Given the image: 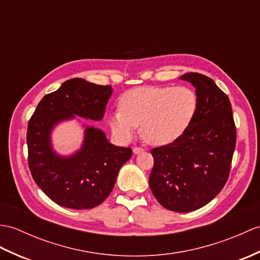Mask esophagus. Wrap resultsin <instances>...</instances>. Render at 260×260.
I'll return each mask as SVG.
<instances>
[{
    "label": "esophagus",
    "instance_id": "1",
    "mask_svg": "<svg viewBox=\"0 0 260 260\" xmlns=\"http://www.w3.org/2000/svg\"><path fill=\"white\" fill-rule=\"evenodd\" d=\"M143 152H144V148H142V147H134V148H133V153H134L135 155H138V154H141Z\"/></svg>",
    "mask_w": 260,
    "mask_h": 260
}]
</instances>
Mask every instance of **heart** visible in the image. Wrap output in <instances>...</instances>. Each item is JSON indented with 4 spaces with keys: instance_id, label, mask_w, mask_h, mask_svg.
<instances>
[{
    "instance_id": "b5f03b06",
    "label": "heart",
    "mask_w": 260,
    "mask_h": 260,
    "mask_svg": "<svg viewBox=\"0 0 260 260\" xmlns=\"http://www.w3.org/2000/svg\"><path fill=\"white\" fill-rule=\"evenodd\" d=\"M119 107L108 115V124L118 140L131 142L141 125L145 142L167 145L190 126L198 110V98L187 86L138 87L122 95Z\"/></svg>"
}]
</instances>
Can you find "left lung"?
Returning <instances> with one entry per match:
<instances>
[{
  "label": "left lung",
  "mask_w": 260,
  "mask_h": 260,
  "mask_svg": "<svg viewBox=\"0 0 260 260\" xmlns=\"http://www.w3.org/2000/svg\"><path fill=\"white\" fill-rule=\"evenodd\" d=\"M195 87L198 110L184 134L152 150L149 187L158 203L177 213L202 208L225 186L236 146L232 104L210 77H179Z\"/></svg>",
  "instance_id": "8db88e82"
}]
</instances>
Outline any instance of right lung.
Returning <instances> with one entry per match:
<instances>
[{"mask_svg":"<svg viewBox=\"0 0 260 260\" xmlns=\"http://www.w3.org/2000/svg\"><path fill=\"white\" fill-rule=\"evenodd\" d=\"M113 88L83 78L64 82L45 95L27 126L28 167L40 188L59 206L89 209L111 194L118 172L132 156L129 147L108 142L104 131L77 117L99 122ZM75 119L84 129L81 147L70 155L53 149L51 133L57 124Z\"/></svg>","mask_w":260,"mask_h":260,"instance_id":"1","label":"right lung"}]
</instances>
